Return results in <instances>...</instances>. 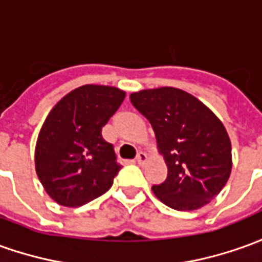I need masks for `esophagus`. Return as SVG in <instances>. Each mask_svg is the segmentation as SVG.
<instances>
[{
  "mask_svg": "<svg viewBox=\"0 0 262 262\" xmlns=\"http://www.w3.org/2000/svg\"><path fill=\"white\" fill-rule=\"evenodd\" d=\"M146 160H147V155H146V153H143V151H139V153H137V156H136L137 164H143Z\"/></svg>",
  "mask_w": 262,
  "mask_h": 262,
  "instance_id": "34e87169",
  "label": "esophagus"
}]
</instances>
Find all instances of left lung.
Here are the masks:
<instances>
[{"instance_id": "1", "label": "left lung", "mask_w": 262, "mask_h": 262, "mask_svg": "<svg viewBox=\"0 0 262 262\" xmlns=\"http://www.w3.org/2000/svg\"><path fill=\"white\" fill-rule=\"evenodd\" d=\"M132 105L150 122L167 164V179L153 186L166 206L190 211L206 206L231 173V143L226 127L207 106L176 88L132 93Z\"/></svg>"}]
</instances>
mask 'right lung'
I'll use <instances>...</instances> for the list:
<instances>
[{
    "mask_svg": "<svg viewBox=\"0 0 262 262\" xmlns=\"http://www.w3.org/2000/svg\"><path fill=\"white\" fill-rule=\"evenodd\" d=\"M123 99L125 92L118 88L85 85L49 112L36 142L35 169L58 204L80 207L112 187L122 166L102 127Z\"/></svg>",
    "mask_w": 262,
    "mask_h": 262,
    "instance_id": "right-lung-1",
    "label": "right lung"
}]
</instances>
